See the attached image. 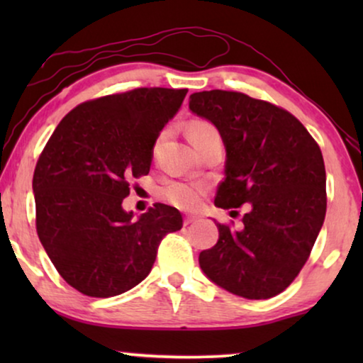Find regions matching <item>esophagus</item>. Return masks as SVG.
I'll list each match as a JSON object with an SVG mask.
<instances>
[{
	"mask_svg": "<svg viewBox=\"0 0 363 363\" xmlns=\"http://www.w3.org/2000/svg\"><path fill=\"white\" fill-rule=\"evenodd\" d=\"M198 220L196 216H185V220H183V223H185V226L186 225H191V223H195Z\"/></svg>",
	"mask_w": 363,
	"mask_h": 363,
	"instance_id": "34e87169",
	"label": "esophagus"
}]
</instances>
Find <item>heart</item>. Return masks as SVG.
Segmentation results:
<instances>
[{"label": "heart", "instance_id": "1", "mask_svg": "<svg viewBox=\"0 0 363 363\" xmlns=\"http://www.w3.org/2000/svg\"><path fill=\"white\" fill-rule=\"evenodd\" d=\"M188 137H190L193 145L198 148L210 138L220 137V132L211 122L193 121L188 125ZM162 193L172 205L182 208V210H191L205 195V186L195 182H172L163 188Z\"/></svg>", "mask_w": 363, "mask_h": 363}]
</instances>
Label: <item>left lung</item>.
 <instances>
[{
	"mask_svg": "<svg viewBox=\"0 0 363 363\" xmlns=\"http://www.w3.org/2000/svg\"><path fill=\"white\" fill-rule=\"evenodd\" d=\"M190 108L215 123L226 147L215 205L247 208L241 230L216 223L220 238L200 252L201 269L246 299L281 294L309 259L325 218L320 148L291 112L242 92H195Z\"/></svg>",
	"mask_w": 363,
	"mask_h": 363,
	"instance_id": "left-lung-1",
	"label": "left lung"
}]
</instances>
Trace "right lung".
Instances as JSON below:
<instances>
[{
  "label": "right lung",
  "instance_id": "1",
  "mask_svg": "<svg viewBox=\"0 0 363 363\" xmlns=\"http://www.w3.org/2000/svg\"><path fill=\"white\" fill-rule=\"evenodd\" d=\"M188 89L138 87L79 104L34 168L36 231L59 274L89 297H112L152 271L158 246L182 230L177 208L123 211L132 178L148 175L153 145Z\"/></svg>",
  "mask_w": 363,
  "mask_h": 363
}]
</instances>
